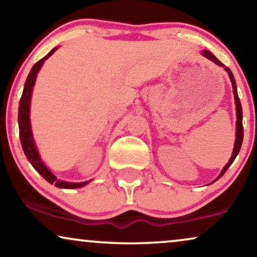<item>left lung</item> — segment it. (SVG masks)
<instances>
[{"label":"left lung","mask_w":257,"mask_h":257,"mask_svg":"<svg viewBox=\"0 0 257 257\" xmlns=\"http://www.w3.org/2000/svg\"><path fill=\"white\" fill-rule=\"evenodd\" d=\"M201 55L205 56L206 58H208L209 61H212V62L215 63L216 65L222 66V68L228 72V76H229V79H230V82H231V86H233V93H234L235 105H236V135H235V137H236V138H235L233 153H231V157H230L229 161H228V164L222 168V171H221V173L219 174V177H217L215 180L213 181V182H215L216 180H219V179L222 177L224 173H226V171L230 167V165L233 164V161L235 160V158H236V156H237L238 152H240V150H241L242 140H243V125H242V106H241L240 98H238V94H237L236 82H235V78H234L233 73H231V71H230V69L229 68H226V66H224L222 63H221L219 59H217L215 56H214L212 52L208 51V50L201 51ZM213 182H212V184H213Z\"/></svg>","instance_id":"left-lung-1"}]
</instances>
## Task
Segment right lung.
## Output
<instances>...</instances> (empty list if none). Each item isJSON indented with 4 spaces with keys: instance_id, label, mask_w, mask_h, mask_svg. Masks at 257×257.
<instances>
[{
    "instance_id": "obj_1",
    "label": "right lung",
    "mask_w": 257,
    "mask_h": 257,
    "mask_svg": "<svg viewBox=\"0 0 257 257\" xmlns=\"http://www.w3.org/2000/svg\"><path fill=\"white\" fill-rule=\"evenodd\" d=\"M58 47L52 49L49 54L40 59L33 68H31L29 75L27 77L26 84H24V89L22 97L20 99V107H19V127H20V139H21V145H22L23 152L26 154L27 159L30 161V164L33 165V167L43 177L45 180L50 184H54L56 187L58 188H66V189H73V188H80L83 186H85L91 182L84 181V182H69V181H63L57 179V177L52 173L50 168L43 163L42 158L38 152L36 143H35L33 131H31V122H30V101L31 96H33V90L35 86V82H36L37 73L40 71L42 65L44 64V62L57 50Z\"/></svg>"
}]
</instances>
